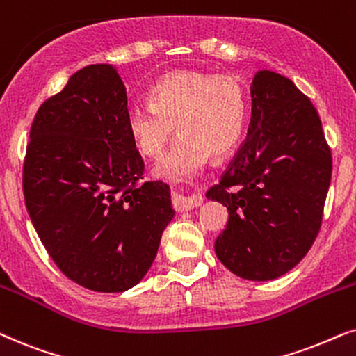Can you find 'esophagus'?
<instances>
[{"mask_svg": "<svg viewBox=\"0 0 356 356\" xmlns=\"http://www.w3.org/2000/svg\"><path fill=\"white\" fill-rule=\"evenodd\" d=\"M177 202L183 211H189V209H195V207L202 204V196H200V195H183V193H178Z\"/></svg>", "mask_w": 356, "mask_h": 356, "instance_id": "obj_1", "label": "esophagus"}]
</instances>
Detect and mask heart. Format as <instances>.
<instances>
[{
    "label": "heart",
    "mask_w": 356,
    "mask_h": 356,
    "mask_svg": "<svg viewBox=\"0 0 356 356\" xmlns=\"http://www.w3.org/2000/svg\"><path fill=\"white\" fill-rule=\"evenodd\" d=\"M243 118L240 83L197 70L167 73L150 90V104L134 101L126 109L131 137L147 156H159L178 126L181 136L154 170L155 177L173 181L200 173L211 155L227 156L242 136Z\"/></svg>",
    "instance_id": "obj_1"
}]
</instances>
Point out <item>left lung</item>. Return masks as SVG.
<instances>
[{
	"instance_id": "left-lung-1",
	"label": "left lung",
	"mask_w": 356,
	"mask_h": 356,
	"mask_svg": "<svg viewBox=\"0 0 356 356\" xmlns=\"http://www.w3.org/2000/svg\"><path fill=\"white\" fill-rule=\"evenodd\" d=\"M247 138L206 197L227 207L216 255L243 280L270 281L306 257L319 234L332 155L311 99L271 70L250 85Z\"/></svg>"
}]
</instances>
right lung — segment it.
<instances>
[{"label": "right lung", "instance_id": "right-lung-1", "mask_svg": "<svg viewBox=\"0 0 356 356\" xmlns=\"http://www.w3.org/2000/svg\"><path fill=\"white\" fill-rule=\"evenodd\" d=\"M118 68L95 63L37 111L27 145L26 207L60 271L83 288L122 293L150 270L175 209L170 186H136L144 161L126 122Z\"/></svg>", "mask_w": 356, "mask_h": 356}]
</instances>
